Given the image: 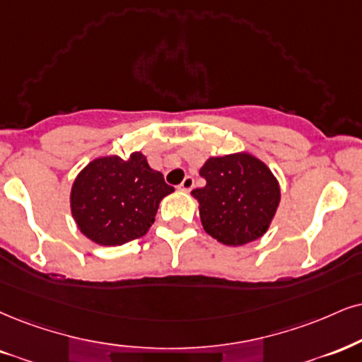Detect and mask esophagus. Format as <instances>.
Here are the masks:
<instances>
[{
	"label": "esophagus",
	"instance_id": "obj_1",
	"mask_svg": "<svg viewBox=\"0 0 362 362\" xmlns=\"http://www.w3.org/2000/svg\"><path fill=\"white\" fill-rule=\"evenodd\" d=\"M193 186H194V180H193V176H186L185 180H182L181 185H180V189H181V191H185V193H188V191L193 189Z\"/></svg>",
	"mask_w": 362,
	"mask_h": 362
}]
</instances>
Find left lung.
I'll use <instances>...</instances> for the list:
<instances>
[{
    "label": "left lung",
    "instance_id": "8db88e82",
    "mask_svg": "<svg viewBox=\"0 0 362 362\" xmlns=\"http://www.w3.org/2000/svg\"><path fill=\"white\" fill-rule=\"evenodd\" d=\"M199 176L204 188L191 191L209 236L240 247L263 236L280 203V186L263 160L248 153L209 158Z\"/></svg>",
    "mask_w": 362,
    "mask_h": 362
}]
</instances>
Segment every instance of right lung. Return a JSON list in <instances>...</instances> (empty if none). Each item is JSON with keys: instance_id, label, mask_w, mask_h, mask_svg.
<instances>
[{"instance_id": "right-lung-1", "label": "right lung", "mask_w": 362, "mask_h": 362, "mask_svg": "<svg viewBox=\"0 0 362 362\" xmlns=\"http://www.w3.org/2000/svg\"><path fill=\"white\" fill-rule=\"evenodd\" d=\"M173 191L142 153H132L127 159L104 156L90 160L75 177L70 209L88 240L115 247L144 236L160 199Z\"/></svg>"}]
</instances>
